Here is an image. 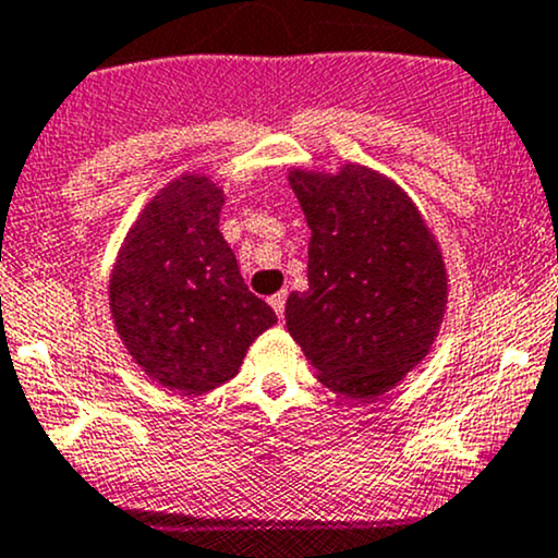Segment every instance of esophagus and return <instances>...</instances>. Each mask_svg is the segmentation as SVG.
Returning <instances> with one entry per match:
<instances>
[{"label":"esophagus","instance_id":"34e87169","mask_svg":"<svg viewBox=\"0 0 558 558\" xmlns=\"http://www.w3.org/2000/svg\"><path fill=\"white\" fill-rule=\"evenodd\" d=\"M268 303H271V308L277 311V316L279 319H284V305H287V292L281 290V292H277V295H271L268 298Z\"/></svg>","mask_w":558,"mask_h":558}]
</instances>
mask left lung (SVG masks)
<instances>
[{
    "instance_id": "1",
    "label": "left lung",
    "mask_w": 558,
    "mask_h": 558,
    "mask_svg": "<svg viewBox=\"0 0 558 558\" xmlns=\"http://www.w3.org/2000/svg\"><path fill=\"white\" fill-rule=\"evenodd\" d=\"M290 185L311 244L308 290L287 298V329L327 388L375 399L434 343L447 303L439 247L404 191L373 170H295Z\"/></svg>"
}]
</instances>
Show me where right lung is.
I'll use <instances>...</instances> for the list:
<instances>
[{"label":"right lung","instance_id":"add662e5","mask_svg":"<svg viewBox=\"0 0 558 558\" xmlns=\"http://www.w3.org/2000/svg\"><path fill=\"white\" fill-rule=\"evenodd\" d=\"M223 194L185 175L143 209L111 274V314L133 359L170 391L231 380L250 343L277 322L253 295L218 231Z\"/></svg>","mask_w":558,"mask_h":558}]
</instances>
